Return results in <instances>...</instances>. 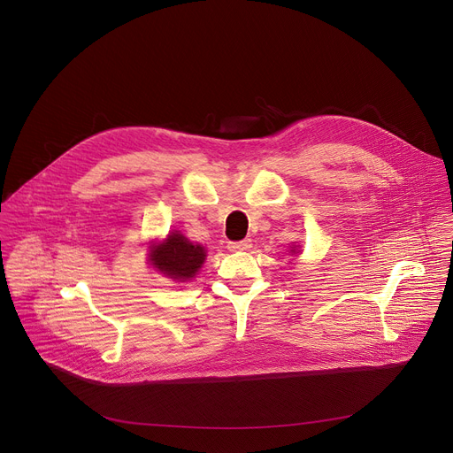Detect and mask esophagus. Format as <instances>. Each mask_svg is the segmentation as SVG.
<instances>
[{
	"label": "esophagus",
	"mask_w": 453,
	"mask_h": 453,
	"mask_svg": "<svg viewBox=\"0 0 453 453\" xmlns=\"http://www.w3.org/2000/svg\"><path fill=\"white\" fill-rule=\"evenodd\" d=\"M250 240L249 238H245V240H240V242H229L227 243V249L229 250H247V249H250Z\"/></svg>",
	"instance_id": "1"
}]
</instances>
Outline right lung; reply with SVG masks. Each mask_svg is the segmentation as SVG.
I'll use <instances>...</instances> for the list:
<instances>
[{"label": "right lung", "instance_id": "add662e5", "mask_svg": "<svg viewBox=\"0 0 453 453\" xmlns=\"http://www.w3.org/2000/svg\"><path fill=\"white\" fill-rule=\"evenodd\" d=\"M152 265L173 280H189L197 274L206 260L204 247L193 245L182 234L172 233L150 250Z\"/></svg>", "mask_w": 453, "mask_h": 453}]
</instances>
